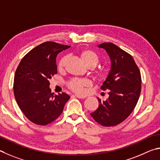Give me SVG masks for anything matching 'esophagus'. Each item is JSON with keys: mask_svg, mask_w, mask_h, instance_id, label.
I'll return each instance as SVG.
<instances>
[{"mask_svg": "<svg viewBox=\"0 0 160 160\" xmlns=\"http://www.w3.org/2000/svg\"><path fill=\"white\" fill-rule=\"evenodd\" d=\"M74 96L78 98H86L85 96H81V95H78V94H75Z\"/></svg>", "mask_w": 160, "mask_h": 160, "instance_id": "esophagus-1", "label": "esophagus"}]
</instances>
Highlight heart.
Here are the masks:
<instances>
[{"mask_svg":"<svg viewBox=\"0 0 160 160\" xmlns=\"http://www.w3.org/2000/svg\"><path fill=\"white\" fill-rule=\"evenodd\" d=\"M81 60L88 68H93L99 62V56L94 50L88 48L82 50L78 52ZM67 56H63L58 60L57 69L59 72L63 71L67 61ZM94 74L97 78L102 79L105 77V73L102 69H94ZM91 85V82L88 79H72L68 83V87L72 91L77 93L84 92L85 88Z\"/></svg>","mask_w":160,"mask_h":160,"instance_id":"1","label":"heart"}]
</instances>
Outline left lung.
I'll use <instances>...</instances> for the list:
<instances>
[{"mask_svg": "<svg viewBox=\"0 0 160 160\" xmlns=\"http://www.w3.org/2000/svg\"><path fill=\"white\" fill-rule=\"evenodd\" d=\"M111 60V69L102 83L108 91L105 101L98 99L99 106L91 115L100 125L114 127L120 124L132 112L141 91V72L132 56L112 43L100 44Z\"/></svg>", "mask_w": 160, "mask_h": 160, "instance_id": "obj_1", "label": "left lung"}]
</instances>
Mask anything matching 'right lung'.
I'll list each match as a JSON object with an SVG mask.
<instances>
[{"label": "right lung", "mask_w": 160, "mask_h": 160, "mask_svg": "<svg viewBox=\"0 0 160 160\" xmlns=\"http://www.w3.org/2000/svg\"><path fill=\"white\" fill-rule=\"evenodd\" d=\"M70 46L47 41L22 59L14 78V95L27 118L38 125H47L58 118L69 99L65 93L54 96L50 79L58 73L56 57Z\"/></svg>", "instance_id": "right-lung-1"}]
</instances>
